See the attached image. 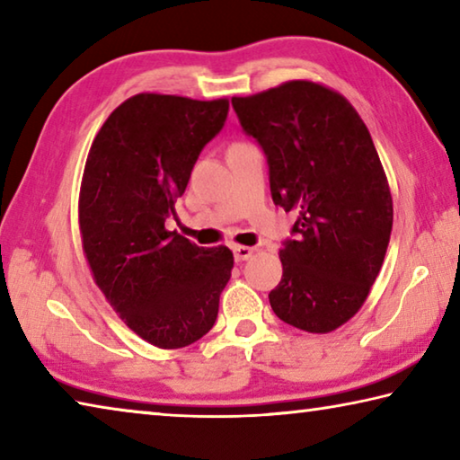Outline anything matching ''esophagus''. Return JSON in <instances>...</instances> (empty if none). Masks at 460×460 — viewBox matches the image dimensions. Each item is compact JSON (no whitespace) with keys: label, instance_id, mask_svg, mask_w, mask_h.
Masks as SVG:
<instances>
[{"label":"esophagus","instance_id":"esophagus-1","mask_svg":"<svg viewBox=\"0 0 460 460\" xmlns=\"http://www.w3.org/2000/svg\"><path fill=\"white\" fill-rule=\"evenodd\" d=\"M233 253H235L237 261H247L253 255V247L247 245H233Z\"/></svg>","mask_w":460,"mask_h":460}]
</instances>
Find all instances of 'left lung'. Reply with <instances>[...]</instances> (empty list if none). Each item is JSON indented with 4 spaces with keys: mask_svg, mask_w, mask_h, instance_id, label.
<instances>
[{
    "mask_svg": "<svg viewBox=\"0 0 460 460\" xmlns=\"http://www.w3.org/2000/svg\"><path fill=\"white\" fill-rule=\"evenodd\" d=\"M241 128L268 158L271 199L296 213L270 292L279 321L331 332L353 318L384 263L394 225L389 184L367 126L341 93L288 81L233 97Z\"/></svg>",
    "mask_w": 460,
    "mask_h": 460,
    "instance_id": "8db88e82",
    "label": "left lung"
}]
</instances>
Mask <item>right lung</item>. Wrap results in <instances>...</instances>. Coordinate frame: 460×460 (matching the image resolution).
Segmentation results:
<instances>
[{
    "instance_id": "1",
    "label": "right lung",
    "mask_w": 460,
    "mask_h": 460,
    "mask_svg": "<svg viewBox=\"0 0 460 460\" xmlns=\"http://www.w3.org/2000/svg\"><path fill=\"white\" fill-rule=\"evenodd\" d=\"M227 111V99L139 93L91 144L79 194L84 258L109 305L154 347L181 349L211 331L231 278L229 247H199L164 227Z\"/></svg>"
}]
</instances>
